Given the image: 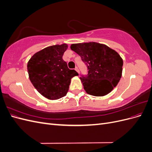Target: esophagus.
<instances>
[{
  "instance_id": "1",
  "label": "esophagus",
  "mask_w": 152,
  "mask_h": 152,
  "mask_svg": "<svg viewBox=\"0 0 152 152\" xmlns=\"http://www.w3.org/2000/svg\"><path fill=\"white\" fill-rule=\"evenodd\" d=\"M75 70H76V71H77V72H78V73H80V71H79V68H78L77 66H76V67H75Z\"/></svg>"
}]
</instances>
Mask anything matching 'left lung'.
<instances>
[{"label": "left lung", "mask_w": 152, "mask_h": 152, "mask_svg": "<svg viewBox=\"0 0 152 152\" xmlns=\"http://www.w3.org/2000/svg\"><path fill=\"white\" fill-rule=\"evenodd\" d=\"M70 48L87 66L88 74L80 77L87 94L103 96L115 87L122 77L123 66L122 59L115 50L94 42L73 44Z\"/></svg>", "instance_id": "left-lung-1"}]
</instances>
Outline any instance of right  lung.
<instances>
[{
  "instance_id": "1",
  "label": "right lung",
  "mask_w": 152,
  "mask_h": 152,
  "mask_svg": "<svg viewBox=\"0 0 152 152\" xmlns=\"http://www.w3.org/2000/svg\"><path fill=\"white\" fill-rule=\"evenodd\" d=\"M67 48L66 44L47 47L34 54L28 62L31 82L39 93L49 99L65 96L72 78L79 75L75 70L68 68L62 58Z\"/></svg>"
}]
</instances>
